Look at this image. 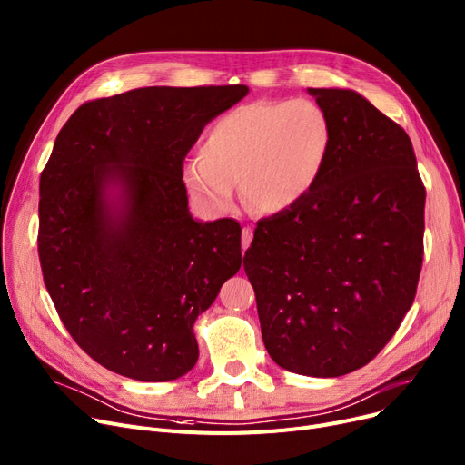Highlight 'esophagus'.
<instances>
[{
    "label": "esophagus",
    "instance_id": "esophagus-1",
    "mask_svg": "<svg viewBox=\"0 0 465 465\" xmlns=\"http://www.w3.org/2000/svg\"><path fill=\"white\" fill-rule=\"evenodd\" d=\"M252 237H254V233H252V228H242V235H241V247H242V251H247L249 247H251V242H252Z\"/></svg>",
    "mask_w": 465,
    "mask_h": 465
}]
</instances>
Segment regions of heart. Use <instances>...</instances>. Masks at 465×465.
Masks as SVG:
<instances>
[{"mask_svg":"<svg viewBox=\"0 0 465 465\" xmlns=\"http://www.w3.org/2000/svg\"><path fill=\"white\" fill-rule=\"evenodd\" d=\"M333 149V126L312 100H262L220 116L205 134L200 158L183 179L203 207L228 213L241 184L262 214L296 207L319 184Z\"/></svg>","mask_w":465,"mask_h":465,"instance_id":"b5f03b06","label":"heart"}]
</instances>
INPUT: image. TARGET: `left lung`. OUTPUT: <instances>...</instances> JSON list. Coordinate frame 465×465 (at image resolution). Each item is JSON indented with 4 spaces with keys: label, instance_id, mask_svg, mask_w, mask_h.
Here are the masks:
<instances>
[{
    "label": "left lung",
    "instance_id": "obj_1",
    "mask_svg": "<svg viewBox=\"0 0 465 465\" xmlns=\"http://www.w3.org/2000/svg\"><path fill=\"white\" fill-rule=\"evenodd\" d=\"M333 126L324 175L263 218L245 252L263 345L282 370L341 377L371 361L412 305L426 190L403 128L347 88H307Z\"/></svg>",
    "mask_w": 465,
    "mask_h": 465
}]
</instances>
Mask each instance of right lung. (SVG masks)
Here are the masks:
<instances>
[{"label": "right lung", "instance_id": "add662e5", "mask_svg": "<svg viewBox=\"0 0 465 465\" xmlns=\"http://www.w3.org/2000/svg\"><path fill=\"white\" fill-rule=\"evenodd\" d=\"M249 86H149L81 105L39 181L45 286L77 345L122 377L186 375L198 316L241 267L233 218L193 220L183 160Z\"/></svg>", "mask_w": 465, "mask_h": 465}]
</instances>
